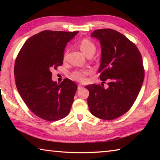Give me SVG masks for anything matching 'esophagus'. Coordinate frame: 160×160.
<instances>
[{
  "mask_svg": "<svg viewBox=\"0 0 160 160\" xmlns=\"http://www.w3.org/2000/svg\"><path fill=\"white\" fill-rule=\"evenodd\" d=\"M82 88H83V86H82V85H78V90H81V89H82Z\"/></svg>",
  "mask_w": 160,
  "mask_h": 160,
  "instance_id": "1",
  "label": "esophagus"
}]
</instances>
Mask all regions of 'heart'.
Instances as JSON below:
<instances>
[{
	"label": "heart",
	"mask_w": 160,
	"mask_h": 160,
	"mask_svg": "<svg viewBox=\"0 0 160 160\" xmlns=\"http://www.w3.org/2000/svg\"><path fill=\"white\" fill-rule=\"evenodd\" d=\"M80 47L82 52L86 56L90 55V54H94L96 51V46L94 44L93 42H92L90 39L84 38L81 40L80 42ZM66 57V53L64 54V58ZM92 73V70L90 69H78L75 70L71 73V77L75 80L78 82H85L86 80L87 75Z\"/></svg>",
	"instance_id": "obj_1"
}]
</instances>
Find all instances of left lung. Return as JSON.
<instances>
[{
    "mask_svg": "<svg viewBox=\"0 0 160 160\" xmlns=\"http://www.w3.org/2000/svg\"><path fill=\"white\" fill-rule=\"evenodd\" d=\"M91 37L101 44L99 72L102 83L86 86L89 109L97 118L113 120L128 112L138 95L145 77L142 56L133 42L113 29H96ZM105 81L107 88L103 87Z\"/></svg>",
    "mask_w": 160,
    "mask_h": 160,
    "instance_id": "1",
    "label": "left lung"
}]
</instances>
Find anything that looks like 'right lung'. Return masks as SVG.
Returning a JSON list of instances; mask_svg holds the SVG:
<instances>
[{
	"mask_svg": "<svg viewBox=\"0 0 160 160\" xmlns=\"http://www.w3.org/2000/svg\"><path fill=\"white\" fill-rule=\"evenodd\" d=\"M78 32L42 31L27 40L16 58L18 92L31 112L44 120H60L71 109L77 85L68 78L53 82L51 70L62 66L64 48Z\"/></svg>",
	"mask_w": 160,
	"mask_h": 160,
	"instance_id": "1",
	"label": "right lung"
}]
</instances>
